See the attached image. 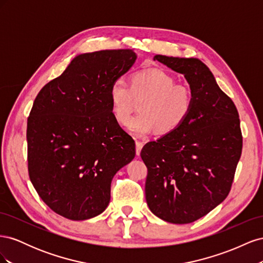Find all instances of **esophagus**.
Wrapping results in <instances>:
<instances>
[{
    "mask_svg": "<svg viewBox=\"0 0 263 263\" xmlns=\"http://www.w3.org/2000/svg\"><path fill=\"white\" fill-rule=\"evenodd\" d=\"M142 146H144V144H142L141 141L136 140V155H137V156L140 155V151H141V149H142Z\"/></svg>",
    "mask_w": 263,
    "mask_h": 263,
    "instance_id": "1",
    "label": "esophagus"
}]
</instances>
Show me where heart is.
Instances as JSON below:
<instances>
[{
  "mask_svg": "<svg viewBox=\"0 0 263 263\" xmlns=\"http://www.w3.org/2000/svg\"><path fill=\"white\" fill-rule=\"evenodd\" d=\"M134 99L142 100L140 113L129 121ZM108 101L115 121L119 125L127 123V130L141 136L155 129L160 134L178 129L191 114L194 97L189 86L176 84L168 72L148 69L134 73L129 79V87L122 80L113 81Z\"/></svg>",
  "mask_w": 263,
  "mask_h": 263,
  "instance_id": "b5f03b06",
  "label": "heart"
}]
</instances>
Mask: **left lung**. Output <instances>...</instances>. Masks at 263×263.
<instances>
[{
    "instance_id": "obj_1",
    "label": "left lung",
    "mask_w": 263,
    "mask_h": 263,
    "mask_svg": "<svg viewBox=\"0 0 263 263\" xmlns=\"http://www.w3.org/2000/svg\"><path fill=\"white\" fill-rule=\"evenodd\" d=\"M154 60L184 76L194 104L178 129L142 148L146 201L159 218L189 224L229 193L242 149L239 115L200 59L156 54Z\"/></svg>"
}]
</instances>
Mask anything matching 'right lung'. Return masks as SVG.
<instances>
[{"label": "right lung", "instance_id": "right-lung-1", "mask_svg": "<svg viewBox=\"0 0 263 263\" xmlns=\"http://www.w3.org/2000/svg\"><path fill=\"white\" fill-rule=\"evenodd\" d=\"M136 59L133 49L78 54L34 101L26 135L29 178L42 200L68 219L104 212L114 176L136 155L108 101L110 84Z\"/></svg>", "mask_w": 263, "mask_h": 263}]
</instances>
